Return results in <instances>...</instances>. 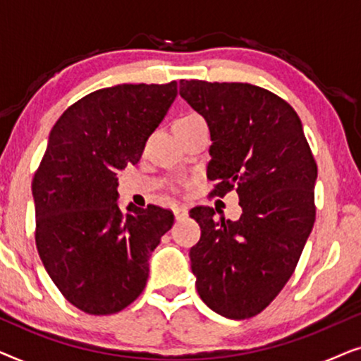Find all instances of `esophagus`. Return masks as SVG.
<instances>
[{
    "mask_svg": "<svg viewBox=\"0 0 361 361\" xmlns=\"http://www.w3.org/2000/svg\"><path fill=\"white\" fill-rule=\"evenodd\" d=\"M187 214H189V210H187L185 205H177L174 207V215H176V220H184Z\"/></svg>",
    "mask_w": 361,
    "mask_h": 361,
    "instance_id": "esophagus-1",
    "label": "esophagus"
}]
</instances>
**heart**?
<instances>
[{
    "mask_svg": "<svg viewBox=\"0 0 361 361\" xmlns=\"http://www.w3.org/2000/svg\"><path fill=\"white\" fill-rule=\"evenodd\" d=\"M195 115H187V116H184V118H194Z\"/></svg>",
    "mask_w": 361,
    "mask_h": 361,
    "instance_id": "heart-1",
    "label": "heart"
}]
</instances>
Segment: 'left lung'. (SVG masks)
Instances as JSON below:
<instances>
[{
  "instance_id": "8db88e82",
  "label": "left lung",
  "mask_w": 361,
  "mask_h": 361,
  "mask_svg": "<svg viewBox=\"0 0 361 361\" xmlns=\"http://www.w3.org/2000/svg\"><path fill=\"white\" fill-rule=\"evenodd\" d=\"M179 93L209 126L212 195L235 189L243 210L236 221L190 210L202 230L189 253L197 293L224 317L250 319L281 293L312 231L317 164L298 113L269 90L180 80Z\"/></svg>"
}]
</instances>
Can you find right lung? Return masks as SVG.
<instances>
[{
	"instance_id": "obj_1",
	"label": "right lung",
	"mask_w": 361,
	"mask_h": 361,
	"mask_svg": "<svg viewBox=\"0 0 361 361\" xmlns=\"http://www.w3.org/2000/svg\"><path fill=\"white\" fill-rule=\"evenodd\" d=\"M177 97V82L121 83L88 93L51 130L32 179L36 246L72 305L120 312L145 289L149 256L174 215L118 207V172L135 166Z\"/></svg>"
}]
</instances>
